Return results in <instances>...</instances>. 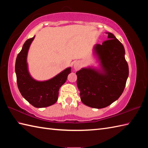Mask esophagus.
<instances>
[{
	"mask_svg": "<svg viewBox=\"0 0 148 148\" xmlns=\"http://www.w3.org/2000/svg\"><path fill=\"white\" fill-rule=\"evenodd\" d=\"M81 67V65L79 62H76L74 65V68L76 69V70H78V69H79Z\"/></svg>",
	"mask_w": 148,
	"mask_h": 148,
	"instance_id": "1",
	"label": "esophagus"
}]
</instances>
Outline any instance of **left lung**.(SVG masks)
I'll return each mask as SVG.
<instances>
[{
	"mask_svg": "<svg viewBox=\"0 0 148 148\" xmlns=\"http://www.w3.org/2000/svg\"><path fill=\"white\" fill-rule=\"evenodd\" d=\"M108 34L109 39L94 47L102 72L88 68L76 72L81 101L93 108H104L116 101L123 92L128 76L124 47L112 33Z\"/></svg>",
	"mask_w": 148,
	"mask_h": 148,
	"instance_id": "obj_1",
	"label": "left lung"
}]
</instances>
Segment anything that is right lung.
<instances>
[{
	"label": "right lung",
	"mask_w": 148,
	"mask_h": 148,
	"mask_svg": "<svg viewBox=\"0 0 148 148\" xmlns=\"http://www.w3.org/2000/svg\"><path fill=\"white\" fill-rule=\"evenodd\" d=\"M35 36L27 39L18 53L15 64L18 89L25 99L35 108H46L54 104L58 100V91L67 81L71 67L65 69L52 79L46 81L34 80L29 73L27 56L29 47Z\"/></svg>",
	"instance_id": "obj_1"
}]
</instances>
